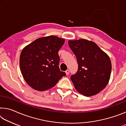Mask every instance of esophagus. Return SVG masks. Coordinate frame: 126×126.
I'll return each instance as SVG.
<instances>
[{"label":"esophagus","instance_id":"obj_1","mask_svg":"<svg viewBox=\"0 0 126 126\" xmlns=\"http://www.w3.org/2000/svg\"><path fill=\"white\" fill-rule=\"evenodd\" d=\"M69 72H70V71L69 69H67V71H65V73H66V74H67V75H68V74H69Z\"/></svg>","mask_w":126,"mask_h":126}]
</instances>
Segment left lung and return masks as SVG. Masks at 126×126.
<instances>
[{
    "instance_id": "1",
    "label": "left lung",
    "mask_w": 126,
    "mask_h": 126,
    "mask_svg": "<svg viewBox=\"0 0 126 126\" xmlns=\"http://www.w3.org/2000/svg\"><path fill=\"white\" fill-rule=\"evenodd\" d=\"M68 44L78 64L77 72L71 77L74 87L84 96L97 94L109 82L112 70L109 56L91 40H70Z\"/></svg>"
}]
</instances>
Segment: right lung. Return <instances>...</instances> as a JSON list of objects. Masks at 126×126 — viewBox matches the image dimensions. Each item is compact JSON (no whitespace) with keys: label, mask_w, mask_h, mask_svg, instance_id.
<instances>
[{"label":"right lung","mask_w":126,"mask_h":126,"mask_svg":"<svg viewBox=\"0 0 126 126\" xmlns=\"http://www.w3.org/2000/svg\"><path fill=\"white\" fill-rule=\"evenodd\" d=\"M64 42V39L50 35L38 38L23 49L20 69L30 87L38 91L48 90L66 75L58 67V51Z\"/></svg>","instance_id":"add662e5"}]
</instances>
